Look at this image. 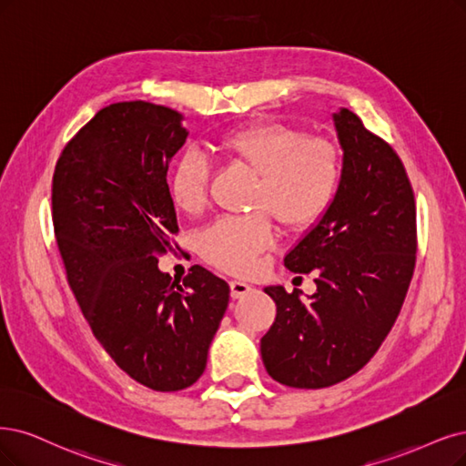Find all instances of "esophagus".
Here are the masks:
<instances>
[{"mask_svg":"<svg viewBox=\"0 0 466 466\" xmlns=\"http://www.w3.org/2000/svg\"><path fill=\"white\" fill-rule=\"evenodd\" d=\"M251 289L253 288L248 282H242V280H232L230 282V296H232V299H239V298L248 296Z\"/></svg>","mask_w":466,"mask_h":466,"instance_id":"esophagus-1","label":"esophagus"}]
</instances>
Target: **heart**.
<instances>
[{"label":"heart","instance_id":"b5f03b06","mask_svg":"<svg viewBox=\"0 0 466 466\" xmlns=\"http://www.w3.org/2000/svg\"><path fill=\"white\" fill-rule=\"evenodd\" d=\"M218 151L257 175L249 207L261 211L220 217L201 232L199 248L207 263L244 277L253 272L259 255L274 242L268 212L282 227L303 230L330 209L341 180V153L330 137L307 136L280 120L232 130L220 137ZM209 178L207 155L186 149L170 175V198L180 211H205Z\"/></svg>","mask_w":466,"mask_h":466}]
</instances>
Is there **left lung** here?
Returning <instances> with one entry per match:
<instances>
[{
	"label": "left lung",
	"mask_w": 466,
	"mask_h": 466,
	"mask_svg": "<svg viewBox=\"0 0 466 466\" xmlns=\"http://www.w3.org/2000/svg\"><path fill=\"white\" fill-rule=\"evenodd\" d=\"M343 167L330 209L284 257L291 272H317V291L268 286L277 319L261 338L274 380L301 390L334 386L382 346L417 261V207L393 147L353 111L334 113Z\"/></svg>",
	"instance_id": "1"
}]
</instances>
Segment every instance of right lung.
Instances as JSON below:
<instances>
[{
	"label": "right lung",
	"instance_id": "1",
	"mask_svg": "<svg viewBox=\"0 0 466 466\" xmlns=\"http://www.w3.org/2000/svg\"><path fill=\"white\" fill-rule=\"evenodd\" d=\"M186 137L175 109L111 103L65 146L51 184L56 239L84 319L115 363L155 391L198 382L230 299L228 284L199 265L182 282L157 267L178 234L167 170Z\"/></svg>",
	"mask_w": 466,
	"mask_h": 466
}]
</instances>
